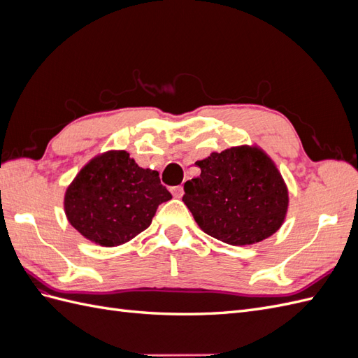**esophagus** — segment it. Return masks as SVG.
Instances as JSON below:
<instances>
[{"label": "esophagus", "instance_id": "1", "mask_svg": "<svg viewBox=\"0 0 358 358\" xmlns=\"http://www.w3.org/2000/svg\"><path fill=\"white\" fill-rule=\"evenodd\" d=\"M171 194H173V197H175V199H180L183 196V187L182 185L173 187L171 188Z\"/></svg>", "mask_w": 358, "mask_h": 358}]
</instances>
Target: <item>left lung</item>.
Here are the masks:
<instances>
[{"mask_svg":"<svg viewBox=\"0 0 358 358\" xmlns=\"http://www.w3.org/2000/svg\"><path fill=\"white\" fill-rule=\"evenodd\" d=\"M201 173L185 182L182 201L200 229L233 246L276 233L288 210V189L263 149L234 146L197 161Z\"/></svg>","mask_w":358,"mask_h":358,"instance_id":"left-lung-1","label":"left lung"}]
</instances>
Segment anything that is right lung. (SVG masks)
I'll return each mask as SVG.
<instances>
[{
    "label": "right lung",
    "instance_id": "add662e5",
    "mask_svg": "<svg viewBox=\"0 0 358 358\" xmlns=\"http://www.w3.org/2000/svg\"><path fill=\"white\" fill-rule=\"evenodd\" d=\"M170 199L158 171L138 167L127 150H109L78 173L66 191L64 209L86 239L117 246L146 230L158 206Z\"/></svg>",
    "mask_w": 358,
    "mask_h": 358
}]
</instances>
